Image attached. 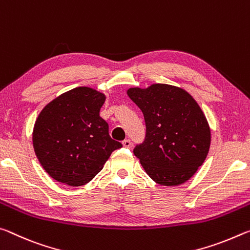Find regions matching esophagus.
Segmentation results:
<instances>
[{
	"instance_id": "obj_1",
	"label": "esophagus",
	"mask_w": 250,
	"mask_h": 250,
	"mask_svg": "<svg viewBox=\"0 0 250 250\" xmlns=\"http://www.w3.org/2000/svg\"><path fill=\"white\" fill-rule=\"evenodd\" d=\"M123 146L126 147V148H129V147L132 146V142H130L129 140H125V141H123Z\"/></svg>"
}]
</instances>
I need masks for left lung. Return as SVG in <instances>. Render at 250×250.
I'll list each match as a JSON object with an SVG mask.
<instances>
[{
    "mask_svg": "<svg viewBox=\"0 0 250 250\" xmlns=\"http://www.w3.org/2000/svg\"><path fill=\"white\" fill-rule=\"evenodd\" d=\"M128 97L144 114L145 142L134 155L146 174L163 186L190 179L209 152L211 134L205 114L189 93L168 84L130 87Z\"/></svg>",
    "mask_w": 250,
    "mask_h": 250,
    "instance_id": "1",
    "label": "left lung"
}]
</instances>
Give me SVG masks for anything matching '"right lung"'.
Wrapping results in <instances>:
<instances>
[{"label":"right lung","mask_w":250,"mask_h":250,"mask_svg":"<svg viewBox=\"0 0 250 250\" xmlns=\"http://www.w3.org/2000/svg\"><path fill=\"white\" fill-rule=\"evenodd\" d=\"M106 95L80 86L51 101L41 110L33 128L34 152L55 181L77 187L91 182L114 150L122 147L108 134L100 116Z\"/></svg>","instance_id":"1"}]
</instances>
